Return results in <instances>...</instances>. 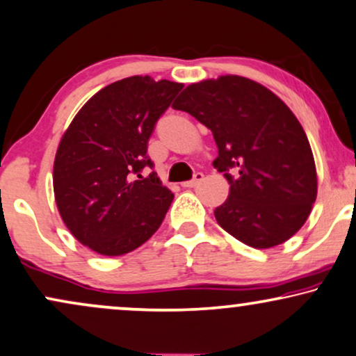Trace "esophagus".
<instances>
[{"instance_id":"obj_1","label":"esophagus","mask_w":356,"mask_h":356,"mask_svg":"<svg viewBox=\"0 0 356 356\" xmlns=\"http://www.w3.org/2000/svg\"><path fill=\"white\" fill-rule=\"evenodd\" d=\"M204 181V174L202 172H197L195 175H193V179L192 181H188V182H184L182 184V187H186V188H192V187H197L199 186V184Z\"/></svg>"}]
</instances>
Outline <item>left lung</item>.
<instances>
[{
	"mask_svg": "<svg viewBox=\"0 0 356 356\" xmlns=\"http://www.w3.org/2000/svg\"><path fill=\"white\" fill-rule=\"evenodd\" d=\"M172 108L213 134V165L230 184L228 199L215 209L225 232L266 250L302 228L317 199L316 161L299 120L276 93L254 80L222 75L191 83Z\"/></svg>",
	"mask_w": 356,
	"mask_h": 356,
	"instance_id": "left-lung-1",
	"label": "left lung"
}]
</instances>
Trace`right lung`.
I'll return each instance as SVG.
<instances>
[{
    "mask_svg": "<svg viewBox=\"0 0 356 356\" xmlns=\"http://www.w3.org/2000/svg\"><path fill=\"white\" fill-rule=\"evenodd\" d=\"M184 83L134 75L97 92L72 120L54 159V195L72 235L121 256L154 235L174 193L152 168L147 141Z\"/></svg>",
    "mask_w": 356,
    "mask_h": 356,
    "instance_id": "add662e5",
    "label": "right lung"
}]
</instances>
